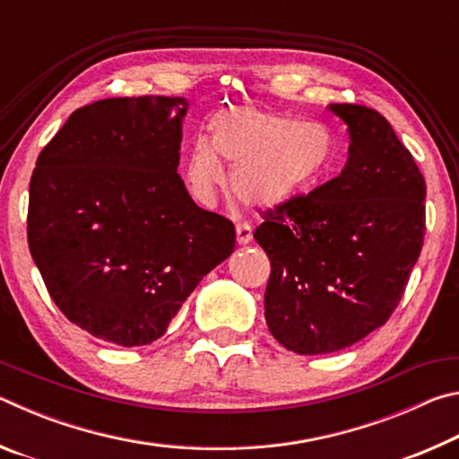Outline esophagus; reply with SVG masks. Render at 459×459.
<instances>
[{
	"instance_id": "1",
	"label": "esophagus",
	"mask_w": 459,
	"mask_h": 459,
	"mask_svg": "<svg viewBox=\"0 0 459 459\" xmlns=\"http://www.w3.org/2000/svg\"><path fill=\"white\" fill-rule=\"evenodd\" d=\"M251 238H253L251 224L238 222V224H237V243H238V245H248V243H251Z\"/></svg>"
}]
</instances>
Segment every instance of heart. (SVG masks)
I'll return each mask as SVG.
<instances>
[{
    "label": "heart",
    "mask_w": 459,
    "mask_h": 459,
    "mask_svg": "<svg viewBox=\"0 0 459 459\" xmlns=\"http://www.w3.org/2000/svg\"><path fill=\"white\" fill-rule=\"evenodd\" d=\"M221 160L232 169V190L253 206L287 202L328 172L333 135L320 121L295 115L232 107L208 121V139L198 137L186 160V182L194 196L212 200L224 182Z\"/></svg>",
    "instance_id": "1"
}]
</instances>
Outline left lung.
<instances>
[{
	"label": "left lung",
	"mask_w": 459,
	"mask_h": 459,
	"mask_svg": "<svg viewBox=\"0 0 459 459\" xmlns=\"http://www.w3.org/2000/svg\"><path fill=\"white\" fill-rule=\"evenodd\" d=\"M348 126L338 178L269 211L253 232L271 261L265 320L287 351L330 354L383 325L425 235V180L383 115L330 105Z\"/></svg>",
	"instance_id": "1"
}]
</instances>
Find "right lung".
<instances>
[{"label": "right lung", "mask_w": 459, "mask_h": 459, "mask_svg": "<svg viewBox=\"0 0 459 459\" xmlns=\"http://www.w3.org/2000/svg\"><path fill=\"white\" fill-rule=\"evenodd\" d=\"M184 97L76 108L38 155L28 245L74 325L117 346L161 338L202 277L235 251V227L178 174Z\"/></svg>", "instance_id": "obj_1"}]
</instances>
